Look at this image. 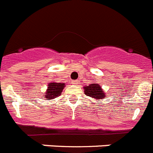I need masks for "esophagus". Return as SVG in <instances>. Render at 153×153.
Masks as SVG:
<instances>
[{
	"label": "esophagus",
	"mask_w": 153,
	"mask_h": 153,
	"mask_svg": "<svg viewBox=\"0 0 153 153\" xmlns=\"http://www.w3.org/2000/svg\"><path fill=\"white\" fill-rule=\"evenodd\" d=\"M78 83H79V82H78V81H72V82H71V84L72 85H76V84H78Z\"/></svg>",
	"instance_id": "esophagus-1"
}]
</instances>
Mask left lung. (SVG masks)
I'll list each match as a JSON object with an SVG mask.
<instances>
[{
	"mask_svg": "<svg viewBox=\"0 0 153 153\" xmlns=\"http://www.w3.org/2000/svg\"><path fill=\"white\" fill-rule=\"evenodd\" d=\"M85 94L86 96L94 98L96 100H100V99H103L106 97V93L103 91L100 85L97 83H92L88 85H85L83 88Z\"/></svg>",
	"mask_w": 153,
	"mask_h": 153,
	"instance_id": "left-lung-1",
	"label": "left lung"
}]
</instances>
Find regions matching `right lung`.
Returning a JSON list of instances; mask_svg holds the SVG:
<instances>
[{
    "label": "right lung",
    "mask_w": 153,
    "mask_h": 153,
    "mask_svg": "<svg viewBox=\"0 0 153 153\" xmlns=\"http://www.w3.org/2000/svg\"><path fill=\"white\" fill-rule=\"evenodd\" d=\"M65 87V83H57L55 82H49L47 91L44 93L42 98H46L47 100H53L61 94L63 89Z\"/></svg>",
    "instance_id": "obj_1"
}]
</instances>
